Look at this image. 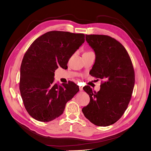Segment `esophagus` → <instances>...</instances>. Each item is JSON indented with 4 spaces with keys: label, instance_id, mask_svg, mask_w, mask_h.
Masks as SVG:
<instances>
[{
    "label": "esophagus",
    "instance_id": "34e87169",
    "mask_svg": "<svg viewBox=\"0 0 151 151\" xmlns=\"http://www.w3.org/2000/svg\"><path fill=\"white\" fill-rule=\"evenodd\" d=\"M79 90H80V91H83V87H79Z\"/></svg>",
    "mask_w": 151,
    "mask_h": 151
}]
</instances>
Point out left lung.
<instances>
[{
  "mask_svg": "<svg viewBox=\"0 0 151 151\" xmlns=\"http://www.w3.org/2000/svg\"><path fill=\"white\" fill-rule=\"evenodd\" d=\"M86 40L96 55L91 76L104 83L98 93L84 87L90 102L82 111L93 124L109 126L120 119L130 101L135 84L133 65L125 47L110 36L86 35Z\"/></svg>",
  "mask_w": 151,
  "mask_h": 151,
  "instance_id": "obj_1",
  "label": "left lung"
}]
</instances>
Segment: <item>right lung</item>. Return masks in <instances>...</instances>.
<instances>
[{
  "label": "right lung",
  "mask_w": 151,
  "mask_h": 151,
  "mask_svg": "<svg viewBox=\"0 0 151 151\" xmlns=\"http://www.w3.org/2000/svg\"><path fill=\"white\" fill-rule=\"evenodd\" d=\"M84 34L49 31L27 50L20 69L19 89L25 108L35 120L48 122L60 116L66 103L79 91L73 82L54 84V72L64 68L85 41Z\"/></svg>",
  "instance_id": "add662e5"
}]
</instances>
